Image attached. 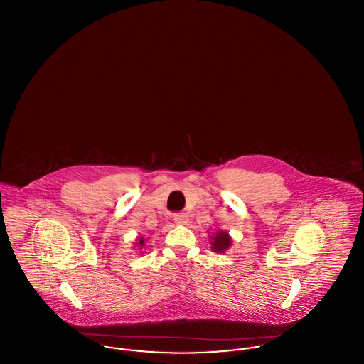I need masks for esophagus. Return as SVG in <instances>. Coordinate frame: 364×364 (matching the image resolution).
Here are the masks:
<instances>
[{"instance_id":"obj_1","label":"esophagus","mask_w":364,"mask_h":364,"mask_svg":"<svg viewBox=\"0 0 364 364\" xmlns=\"http://www.w3.org/2000/svg\"><path fill=\"white\" fill-rule=\"evenodd\" d=\"M173 220L176 224H187L188 215L186 213H176L173 215Z\"/></svg>"}]
</instances>
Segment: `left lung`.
I'll list each match as a JSON object with an SVG mask.
<instances>
[{"label":"left lung","instance_id":"1","mask_svg":"<svg viewBox=\"0 0 364 364\" xmlns=\"http://www.w3.org/2000/svg\"><path fill=\"white\" fill-rule=\"evenodd\" d=\"M211 237V236H210ZM213 242H211V250L214 252H218V254H223L225 252L226 250L230 247L232 240L228 235V232H223V230H218L213 237Z\"/></svg>","mask_w":364,"mask_h":364}]
</instances>
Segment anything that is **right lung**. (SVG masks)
<instances>
[{"label": "right lung", "instance_id": "add662e5", "mask_svg": "<svg viewBox=\"0 0 364 364\" xmlns=\"http://www.w3.org/2000/svg\"><path fill=\"white\" fill-rule=\"evenodd\" d=\"M138 242V244H140V245H143V244H144V240H143V239H139Z\"/></svg>", "mask_w": 364, "mask_h": 364}]
</instances>
